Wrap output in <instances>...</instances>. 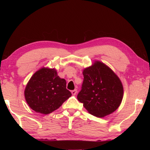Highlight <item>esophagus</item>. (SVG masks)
I'll return each mask as SVG.
<instances>
[{
  "mask_svg": "<svg viewBox=\"0 0 150 150\" xmlns=\"http://www.w3.org/2000/svg\"><path fill=\"white\" fill-rule=\"evenodd\" d=\"M77 93V90H72L71 91V93L73 95H75Z\"/></svg>",
  "mask_w": 150,
  "mask_h": 150,
  "instance_id": "obj_1",
  "label": "esophagus"
}]
</instances>
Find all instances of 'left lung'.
<instances>
[{
  "instance_id": "obj_1",
  "label": "left lung",
  "mask_w": 150,
  "mask_h": 150,
  "mask_svg": "<svg viewBox=\"0 0 150 150\" xmlns=\"http://www.w3.org/2000/svg\"><path fill=\"white\" fill-rule=\"evenodd\" d=\"M84 81L77 99L89 113L104 117L115 111L122 102L123 86L119 78L100 61L83 70Z\"/></svg>"
}]
</instances>
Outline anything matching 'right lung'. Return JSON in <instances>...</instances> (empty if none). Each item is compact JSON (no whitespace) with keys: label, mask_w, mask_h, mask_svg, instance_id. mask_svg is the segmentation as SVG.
<instances>
[{"label":"right lung","mask_w":150,"mask_h":150,"mask_svg":"<svg viewBox=\"0 0 150 150\" xmlns=\"http://www.w3.org/2000/svg\"><path fill=\"white\" fill-rule=\"evenodd\" d=\"M24 96L33 110L49 114L58 109L71 93L66 89V80L57 75L55 69L42 68L28 82Z\"/></svg>","instance_id":"obj_1"}]
</instances>
